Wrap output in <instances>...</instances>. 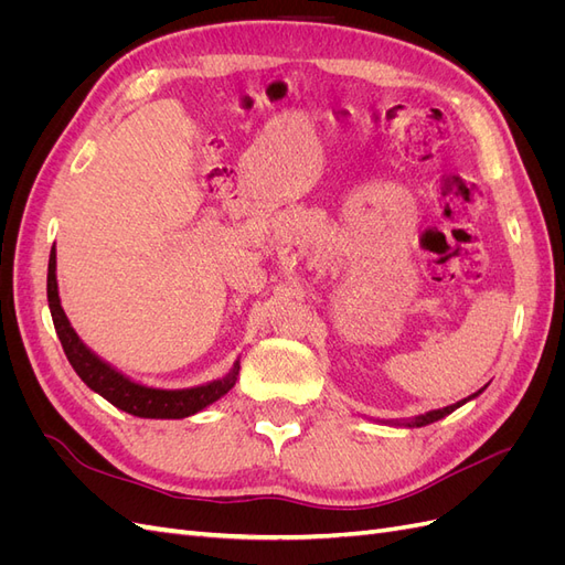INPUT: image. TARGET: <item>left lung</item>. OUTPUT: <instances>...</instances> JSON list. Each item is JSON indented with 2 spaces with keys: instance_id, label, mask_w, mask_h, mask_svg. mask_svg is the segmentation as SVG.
<instances>
[{
  "instance_id": "left-lung-1",
  "label": "left lung",
  "mask_w": 565,
  "mask_h": 565,
  "mask_svg": "<svg viewBox=\"0 0 565 565\" xmlns=\"http://www.w3.org/2000/svg\"><path fill=\"white\" fill-rule=\"evenodd\" d=\"M486 388V386H483ZM483 388L481 391H476V393H471L469 398H465V401H459V403H455V405H448V407H440V409H431V413H424V415H417V417H413V419H388L386 424H396V426H409V429H415V426H426V424H434V422H438V419H443V417H448L450 413H455L457 407H461L465 405L467 401H471V398H476L478 393H483Z\"/></svg>"
}]
</instances>
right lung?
Returning a JSON list of instances; mask_svg holds the SVG:
<instances>
[{"label":"right lung","mask_w":565,"mask_h":565,"mask_svg":"<svg viewBox=\"0 0 565 565\" xmlns=\"http://www.w3.org/2000/svg\"><path fill=\"white\" fill-rule=\"evenodd\" d=\"M46 299L49 311L54 318V328L61 339V347L71 361L73 370L79 374V380L87 384L98 396H104L117 409L143 419H183L191 417L200 409L212 405L221 396L235 386L237 374H241V361H235L226 377H218L214 382L191 386V388H156L129 380L127 374L115 370L104 358H98L79 334L73 330L71 320H67L61 297H58V282H56V247H51L49 254V273H46Z\"/></svg>","instance_id":"obj_1"}]
</instances>
